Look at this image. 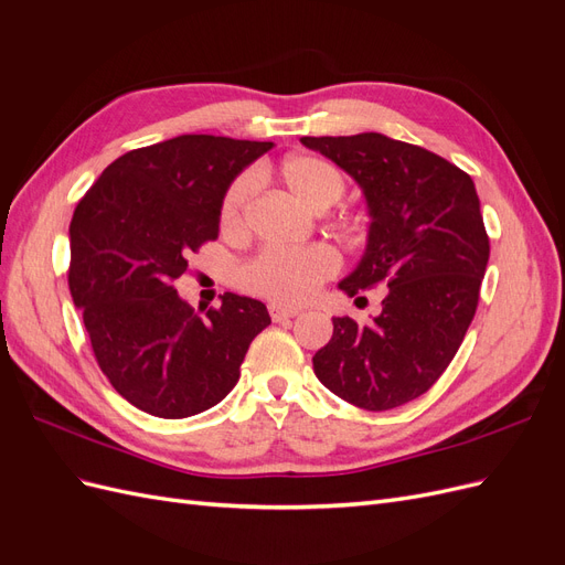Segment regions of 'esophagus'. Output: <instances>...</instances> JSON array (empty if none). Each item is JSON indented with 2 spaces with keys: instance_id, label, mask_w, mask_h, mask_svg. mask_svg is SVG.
I'll return each instance as SVG.
<instances>
[{
  "instance_id": "34e87169",
  "label": "esophagus",
  "mask_w": 565,
  "mask_h": 565,
  "mask_svg": "<svg viewBox=\"0 0 565 565\" xmlns=\"http://www.w3.org/2000/svg\"><path fill=\"white\" fill-rule=\"evenodd\" d=\"M268 313H270V320H273V322H282V320H289V318L299 316V309H287V306L270 303V306H268Z\"/></svg>"
}]
</instances>
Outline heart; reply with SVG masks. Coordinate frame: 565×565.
<instances>
[{"mask_svg": "<svg viewBox=\"0 0 565 565\" xmlns=\"http://www.w3.org/2000/svg\"><path fill=\"white\" fill-rule=\"evenodd\" d=\"M285 185L303 204L324 210L341 200L347 191V179L339 169L318 156H289L280 164ZM254 193V177L241 174L231 181L218 204V224L224 231H237L245 224L247 204ZM339 268V256L328 245H311L301 249L266 247L254 254L237 270V285L247 292L276 303H303L318 287L330 280Z\"/></svg>", "mask_w": 565, "mask_h": 565, "instance_id": "1", "label": "heart"}]
</instances>
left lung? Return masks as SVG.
<instances>
[{
    "label": "left lung",
    "instance_id": "1",
    "mask_svg": "<svg viewBox=\"0 0 565 565\" xmlns=\"http://www.w3.org/2000/svg\"><path fill=\"white\" fill-rule=\"evenodd\" d=\"M301 143L367 198V249L339 287L351 297L386 287L374 320L332 318V339L313 355L316 377L372 413L405 405L438 382L476 316L490 241L473 181L436 152L374 131Z\"/></svg>",
    "mask_w": 565,
    "mask_h": 565
}]
</instances>
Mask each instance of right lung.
I'll list each match as a JSON object with an SVG mask.
<instances>
[{"label": "right lung", "instance_id": "right-lung-1", "mask_svg": "<svg viewBox=\"0 0 565 565\" xmlns=\"http://www.w3.org/2000/svg\"><path fill=\"white\" fill-rule=\"evenodd\" d=\"M270 141L183 134L117 158L77 202L67 285L100 372L134 407L162 419L204 413L241 380L266 306L226 292L195 311L174 280L218 237V204Z\"/></svg>", "mask_w": 565, "mask_h": 565}]
</instances>
